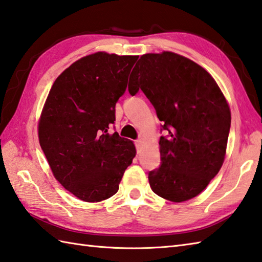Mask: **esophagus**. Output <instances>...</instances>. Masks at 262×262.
<instances>
[{
    "label": "esophagus",
    "instance_id": "esophagus-1",
    "mask_svg": "<svg viewBox=\"0 0 262 262\" xmlns=\"http://www.w3.org/2000/svg\"><path fill=\"white\" fill-rule=\"evenodd\" d=\"M142 143H143V141L141 140V139H138V140H136V147H137V150H138V151L141 149Z\"/></svg>",
    "mask_w": 262,
    "mask_h": 262
}]
</instances>
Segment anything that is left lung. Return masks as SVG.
<instances>
[{
  "instance_id": "left-lung-1",
  "label": "left lung",
  "mask_w": 262,
  "mask_h": 262,
  "mask_svg": "<svg viewBox=\"0 0 262 262\" xmlns=\"http://www.w3.org/2000/svg\"><path fill=\"white\" fill-rule=\"evenodd\" d=\"M136 67L129 93L141 89L168 131L159 139L162 164L149 172V184L168 201H188L207 188L225 159L228 103L210 73L188 57L148 53Z\"/></svg>"
}]
</instances>
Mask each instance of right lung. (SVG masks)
<instances>
[{"instance_id": "obj_1", "label": "right lung", "mask_w": 262, "mask_h": 262, "mask_svg": "<svg viewBox=\"0 0 262 262\" xmlns=\"http://www.w3.org/2000/svg\"><path fill=\"white\" fill-rule=\"evenodd\" d=\"M138 57L106 52L81 57L56 78L42 107L39 145L54 178L82 201L114 195L137 154L133 141L108 129Z\"/></svg>"}]
</instances>
